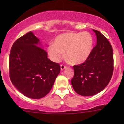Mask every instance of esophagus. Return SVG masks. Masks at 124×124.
I'll return each instance as SVG.
<instances>
[{
  "label": "esophagus",
  "mask_w": 124,
  "mask_h": 124,
  "mask_svg": "<svg viewBox=\"0 0 124 124\" xmlns=\"http://www.w3.org/2000/svg\"><path fill=\"white\" fill-rule=\"evenodd\" d=\"M66 68H67V67H66V66L63 65V64H61V65L60 66V69H61V71H63V70H64V69Z\"/></svg>",
  "instance_id": "esophagus-1"
}]
</instances>
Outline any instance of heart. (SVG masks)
I'll list each match as a JSON object with an SVG mask.
<instances>
[{
    "label": "heart",
    "mask_w": 124,
    "mask_h": 124,
    "mask_svg": "<svg viewBox=\"0 0 124 124\" xmlns=\"http://www.w3.org/2000/svg\"><path fill=\"white\" fill-rule=\"evenodd\" d=\"M94 40L89 32L66 33L56 37L53 44L47 48L51 60L58 62L66 52V58L74 64L84 63L90 56Z\"/></svg>",
    "instance_id": "heart-1"
}]
</instances>
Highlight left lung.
Instances as JSON below:
<instances>
[{
	"instance_id": "8db88e82",
	"label": "left lung",
	"mask_w": 124,
	"mask_h": 124,
	"mask_svg": "<svg viewBox=\"0 0 124 124\" xmlns=\"http://www.w3.org/2000/svg\"><path fill=\"white\" fill-rule=\"evenodd\" d=\"M96 33L97 44L84 63L74 66L71 79L74 90L83 96L97 94L110 82L113 73V51L107 38L99 31Z\"/></svg>"
}]
</instances>
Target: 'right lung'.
Here are the masks:
<instances>
[{
	"mask_svg": "<svg viewBox=\"0 0 124 124\" xmlns=\"http://www.w3.org/2000/svg\"><path fill=\"white\" fill-rule=\"evenodd\" d=\"M40 40L31 31L13 44L9 58L10 78L13 85L26 97L40 99L52 88L60 66L48 58Z\"/></svg>",
	"mask_w": 124,
	"mask_h": 124,
	"instance_id": "1",
	"label": "right lung"
}]
</instances>
